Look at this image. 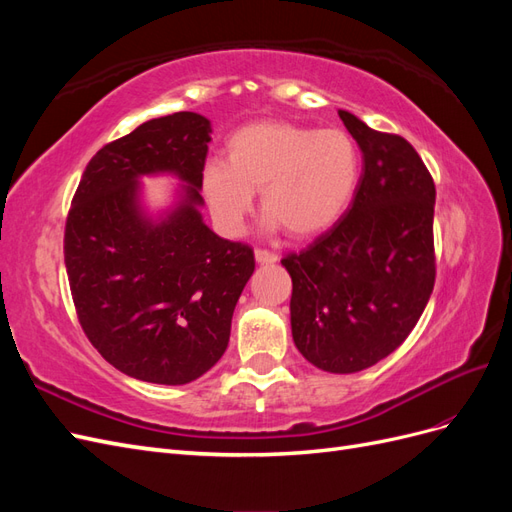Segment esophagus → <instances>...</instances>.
I'll list each match as a JSON object with an SVG mask.
<instances>
[{"instance_id": "34e87169", "label": "esophagus", "mask_w": 512, "mask_h": 512, "mask_svg": "<svg viewBox=\"0 0 512 512\" xmlns=\"http://www.w3.org/2000/svg\"><path fill=\"white\" fill-rule=\"evenodd\" d=\"M254 258L258 265H273V262H277V256L269 250H254Z\"/></svg>"}]
</instances>
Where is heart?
<instances>
[{
  "label": "heart",
  "instance_id": "1",
  "mask_svg": "<svg viewBox=\"0 0 512 512\" xmlns=\"http://www.w3.org/2000/svg\"><path fill=\"white\" fill-rule=\"evenodd\" d=\"M361 179V151L339 128L314 130L297 123L256 121L228 138L226 162L211 160L200 190L224 235L243 232L260 192L267 228L314 237L350 207Z\"/></svg>",
  "mask_w": 512,
  "mask_h": 512
}]
</instances>
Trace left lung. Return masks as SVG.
Masks as SVG:
<instances>
[{
  "instance_id": "left-lung-1",
  "label": "left lung",
  "mask_w": 512,
  "mask_h": 512,
  "mask_svg": "<svg viewBox=\"0 0 512 512\" xmlns=\"http://www.w3.org/2000/svg\"><path fill=\"white\" fill-rule=\"evenodd\" d=\"M363 153L350 209L307 250L288 254L294 346L329 374H356L397 350L436 282V185L414 147L337 111Z\"/></svg>"
}]
</instances>
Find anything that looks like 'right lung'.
Masks as SVG:
<instances>
[{"label": "right lung", "instance_id": "obj_1", "mask_svg": "<svg viewBox=\"0 0 512 512\" xmlns=\"http://www.w3.org/2000/svg\"><path fill=\"white\" fill-rule=\"evenodd\" d=\"M211 121L173 113L141 123L89 160L66 222L72 299L89 342L121 374L188 384L218 363L254 273L250 245L215 235L200 209ZM175 176L151 212L143 176Z\"/></svg>", "mask_w": 512, "mask_h": 512}]
</instances>
